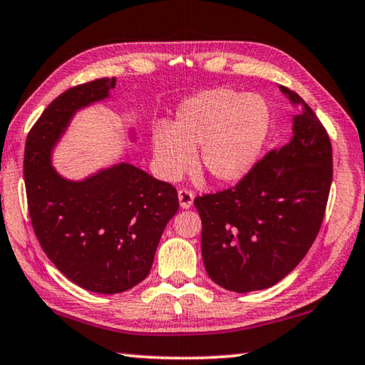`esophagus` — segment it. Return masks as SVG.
Returning a JSON list of instances; mask_svg holds the SVG:
<instances>
[{
    "instance_id": "esophagus-1",
    "label": "esophagus",
    "mask_w": 365,
    "mask_h": 365,
    "mask_svg": "<svg viewBox=\"0 0 365 365\" xmlns=\"http://www.w3.org/2000/svg\"><path fill=\"white\" fill-rule=\"evenodd\" d=\"M193 200H195V195L192 192H188V190H180V192H178V203H180L182 210H188V207H192Z\"/></svg>"
}]
</instances>
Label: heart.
Returning <instances> with one entry per match:
<instances>
[{"label":"heart","instance_id":"obj_1","mask_svg":"<svg viewBox=\"0 0 365 365\" xmlns=\"http://www.w3.org/2000/svg\"><path fill=\"white\" fill-rule=\"evenodd\" d=\"M269 108L262 96L217 88L185 101L170 126L153 130L159 173L177 180L192 169L198 147L201 169L217 183H235L255 169L269 133Z\"/></svg>","mask_w":365,"mask_h":365}]
</instances>
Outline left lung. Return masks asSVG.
Listing matches in <instances>:
<instances>
[{
	"label": "left lung",
	"instance_id": "left-lung-1",
	"mask_svg": "<svg viewBox=\"0 0 365 365\" xmlns=\"http://www.w3.org/2000/svg\"><path fill=\"white\" fill-rule=\"evenodd\" d=\"M292 107V138L258 162L234 190L198 196L207 276L232 292L274 286L314 244L333 178L331 143L302 97L279 86Z\"/></svg>",
	"mask_w": 365,
	"mask_h": 365
}]
</instances>
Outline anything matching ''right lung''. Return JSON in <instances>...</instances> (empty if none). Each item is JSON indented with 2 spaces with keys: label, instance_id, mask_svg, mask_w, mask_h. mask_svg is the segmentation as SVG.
Masks as SVG:
<instances>
[{
  "label": "right lung",
  "instance_id": "1",
  "mask_svg": "<svg viewBox=\"0 0 365 365\" xmlns=\"http://www.w3.org/2000/svg\"><path fill=\"white\" fill-rule=\"evenodd\" d=\"M117 79L103 78L58 96L26 141L24 180L34 232L69 281L86 291L118 294L149 274L160 235L178 211L177 190L128 162L81 180L51 165L56 144L79 110L110 99ZM136 141L135 128L128 130Z\"/></svg>",
  "mask_w": 365,
  "mask_h": 365
}]
</instances>
